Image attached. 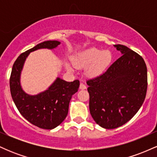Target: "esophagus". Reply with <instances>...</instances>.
Instances as JSON below:
<instances>
[{
  "instance_id": "obj_1",
  "label": "esophagus",
  "mask_w": 157,
  "mask_h": 157,
  "mask_svg": "<svg viewBox=\"0 0 157 157\" xmlns=\"http://www.w3.org/2000/svg\"><path fill=\"white\" fill-rule=\"evenodd\" d=\"M80 89H86V84L83 83V82H81L80 85Z\"/></svg>"
}]
</instances>
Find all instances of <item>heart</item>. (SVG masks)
Returning <instances> with one entry per match:
<instances>
[{
    "label": "heart",
    "instance_id": "1",
    "mask_svg": "<svg viewBox=\"0 0 157 157\" xmlns=\"http://www.w3.org/2000/svg\"><path fill=\"white\" fill-rule=\"evenodd\" d=\"M111 60L112 55L109 50L102 51L97 48H91L77 55L74 59V63L78 66H85L91 63L89 68V73L97 75L105 70Z\"/></svg>",
    "mask_w": 157,
    "mask_h": 157
}]
</instances>
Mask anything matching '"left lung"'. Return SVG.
I'll use <instances>...</instances> for the list:
<instances>
[{
	"instance_id": "8db88e82",
	"label": "left lung",
	"mask_w": 157,
	"mask_h": 157,
	"mask_svg": "<svg viewBox=\"0 0 157 157\" xmlns=\"http://www.w3.org/2000/svg\"><path fill=\"white\" fill-rule=\"evenodd\" d=\"M114 46L121 57L105 72L86 81L90 113L97 124L106 129L122 126L137 113L147 87L143 58L123 45Z\"/></svg>"
}]
</instances>
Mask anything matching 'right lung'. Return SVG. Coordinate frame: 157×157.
Wrapping results in <instances>:
<instances>
[{
  "label": "right lung",
  "mask_w": 157,
  "mask_h": 157,
  "mask_svg": "<svg viewBox=\"0 0 157 157\" xmlns=\"http://www.w3.org/2000/svg\"><path fill=\"white\" fill-rule=\"evenodd\" d=\"M60 44L57 40L44 41L21 54L14 63L10 79L11 95L21 114L34 125L48 130L55 128L66 119L69 102L78 91L80 81L66 82L58 77L48 90L31 96L21 89L20 75L30 52L40 48L52 49Z\"/></svg>",
  "instance_id": "add662e5"
}]
</instances>
